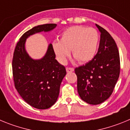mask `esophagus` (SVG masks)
<instances>
[{
    "label": "esophagus",
    "mask_w": 130,
    "mask_h": 130,
    "mask_svg": "<svg viewBox=\"0 0 130 130\" xmlns=\"http://www.w3.org/2000/svg\"><path fill=\"white\" fill-rule=\"evenodd\" d=\"M66 71H67V72H73L74 69H73V68H71V67H67L66 68Z\"/></svg>",
    "instance_id": "obj_1"
}]
</instances>
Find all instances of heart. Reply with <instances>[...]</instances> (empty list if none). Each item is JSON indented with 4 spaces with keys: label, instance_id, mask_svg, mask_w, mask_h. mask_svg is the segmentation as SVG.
<instances>
[{
    "label": "heart",
    "instance_id": "b5f03b06",
    "mask_svg": "<svg viewBox=\"0 0 130 130\" xmlns=\"http://www.w3.org/2000/svg\"><path fill=\"white\" fill-rule=\"evenodd\" d=\"M100 36L96 29L84 26H74L63 32L60 41L52 42V49L60 63L65 64L72 51L80 63L93 59L96 53Z\"/></svg>",
    "mask_w": 130,
    "mask_h": 130
}]
</instances>
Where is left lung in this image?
Listing matches in <instances>:
<instances>
[{
  "label": "left lung",
  "mask_w": 130,
  "mask_h": 130,
  "mask_svg": "<svg viewBox=\"0 0 130 130\" xmlns=\"http://www.w3.org/2000/svg\"><path fill=\"white\" fill-rule=\"evenodd\" d=\"M100 32L99 48L93 59L75 69L77 89L82 100L92 105L100 104L113 93L120 74V56L113 37L96 24Z\"/></svg>",
  "instance_id": "left-lung-1"
}]
</instances>
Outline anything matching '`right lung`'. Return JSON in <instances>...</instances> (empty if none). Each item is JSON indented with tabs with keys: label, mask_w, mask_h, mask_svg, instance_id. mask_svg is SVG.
<instances>
[{
	"label": "right lung",
	"mask_w": 130,
	"mask_h": 130,
	"mask_svg": "<svg viewBox=\"0 0 130 130\" xmlns=\"http://www.w3.org/2000/svg\"><path fill=\"white\" fill-rule=\"evenodd\" d=\"M56 26L45 24L29 30L20 38L13 53L12 70L15 89L26 102L39 109L49 108L57 101L66 69L55 59L52 44H49L43 58L34 59L26 51V41L31 35L48 32Z\"/></svg>",
	"instance_id": "1"
}]
</instances>
